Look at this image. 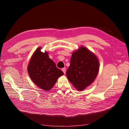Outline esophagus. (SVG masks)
<instances>
[{"label":"esophagus","instance_id":"34e87169","mask_svg":"<svg viewBox=\"0 0 129 129\" xmlns=\"http://www.w3.org/2000/svg\"><path fill=\"white\" fill-rule=\"evenodd\" d=\"M66 68H62V72H63V73L65 74V73H66Z\"/></svg>","mask_w":129,"mask_h":129}]
</instances>
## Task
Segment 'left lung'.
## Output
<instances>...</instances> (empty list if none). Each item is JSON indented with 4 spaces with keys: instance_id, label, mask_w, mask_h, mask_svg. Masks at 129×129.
<instances>
[{
    "instance_id": "left-lung-1",
    "label": "left lung",
    "mask_w": 129,
    "mask_h": 129,
    "mask_svg": "<svg viewBox=\"0 0 129 129\" xmlns=\"http://www.w3.org/2000/svg\"><path fill=\"white\" fill-rule=\"evenodd\" d=\"M99 71L98 58L88 49L81 47L72 54L66 74L74 86L82 91L93 82Z\"/></svg>"
}]
</instances>
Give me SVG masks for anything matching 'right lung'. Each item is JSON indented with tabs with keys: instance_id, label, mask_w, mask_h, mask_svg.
<instances>
[{
	"instance_id": "right-lung-1",
	"label": "right lung",
	"mask_w": 129,
	"mask_h": 129,
	"mask_svg": "<svg viewBox=\"0 0 129 129\" xmlns=\"http://www.w3.org/2000/svg\"><path fill=\"white\" fill-rule=\"evenodd\" d=\"M38 48L31 58L28 73L31 80L41 89L48 91L52 89L58 79L63 74L55 63L49 58L47 52H41Z\"/></svg>"
}]
</instances>
